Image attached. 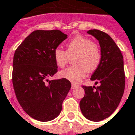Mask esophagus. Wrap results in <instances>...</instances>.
<instances>
[{
    "label": "esophagus",
    "mask_w": 135,
    "mask_h": 135,
    "mask_svg": "<svg viewBox=\"0 0 135 135\" xmlns=\"http://www.w3.org/2000/svg\"><path fill=\"white\" fill-rule=\"evenodd\" d=\"M77 87H78V85L75 84V83H72V88H73H73H77Z\"/></svg>",
    "instance_id": "34e87169"
}]
</instances>
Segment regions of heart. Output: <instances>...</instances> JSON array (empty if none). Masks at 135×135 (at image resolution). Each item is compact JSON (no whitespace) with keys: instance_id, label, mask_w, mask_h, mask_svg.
I'll return each mask as SVG.
<instances>
[{"instance_id":"b5f03b06","label":"heart","mask_w":135,"mask_h":135,"mask_svg":"<svg viewBox=\"0 0 135 135\" xmlns=\"http://www.w3.org/2000/svg\"><path fill=\"white\" fill-rule=\"evenodd\" d=\"M67 50L57 47L54 51L56 65L64 68L73 57L75 66L69 67L60 72V77L73 83L79 82L85 77L87 71L93 72L100 65L101 53L100 48L89 38L77 35L67 43Z\"/></svg>"}]
</instances>
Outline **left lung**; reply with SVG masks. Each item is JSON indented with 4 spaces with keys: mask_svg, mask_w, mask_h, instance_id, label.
I'll use <instances>...</instances> for the list:
<instances>
[{
    "mask_svg": "<svg viewBox=\"0 0 135 135\" xmlns=\"http://www.w3.org/2000/svg\"><path fill=\"white\" fill-rule=\"evenodd\" d=\"M101 47V60L90 80L100 85L83 86L85 96L80 101L83 115L92 122H100L114 113L122 99L125 86L124 60L119 48L109 34L97 29L87 31Z\"/></svg>",
    "mask_w": 135,
    "mask_h": 135,
    "instance_id": "8db88e82",
    "label": "left lung"
}]
</instances>
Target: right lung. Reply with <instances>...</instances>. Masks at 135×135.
I'll return each instance as SVG.
<instances>
[{
  "label": "right lung",
  "instance_id": "obj_1",
  "mask_svg": "<svg viewBox=\"0 0 135 135\" xmlns=\"http://www.w3.org/2000/svg\"><path fill=\"white\" fill-rule=\"evenodd\" d=\"M67 38L60 30H36L14 53L12 81L16 99L28 116L40 122L53 120L60 114L71 88L68 80L48 79L57 72L54 51Z\"/></svg>",
  "mask_w": 135,
  "mask_h": 135
}]
</instances>
